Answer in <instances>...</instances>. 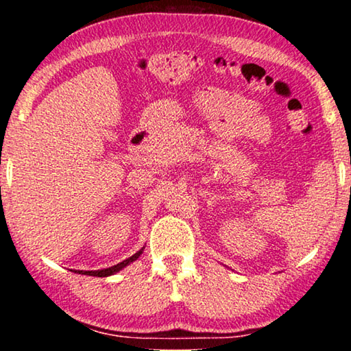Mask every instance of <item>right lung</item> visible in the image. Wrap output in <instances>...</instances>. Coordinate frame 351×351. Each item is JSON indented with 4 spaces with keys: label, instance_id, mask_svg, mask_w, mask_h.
Returning <instances> with one entry per match:
<instances>
[{
    "label": "right lung",
    "instance_id": "1",
    "mask_svg": "<svg viewBox=\"0 0 351 351\" xmlns=\"http://www.w3.org/2000/svg\"><path fill=\"white\" fill-rule=\"evenodd\" d=\"M142 251H144V249H141V251H138L134 255H132V257H130V258L121 261V263L111 266V268L100 269V271H75V272H79V274H85V276H94V277H108L111 274H114V272L121 271L122 268H125L128 263H132V261H134L136 258H139V255L142 254Z\"/></svg>",
    "mask_w": 351,
    "mask_h": 351
}]
</instances>
